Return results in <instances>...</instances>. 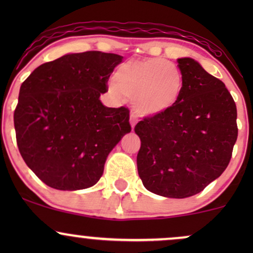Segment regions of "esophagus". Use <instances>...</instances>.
<instances>
[{
  "label": "esophagus",
  "instance_id": "esophagus-1",
  "mask_svg": "<svg viewBox=\"0 0 253 253\" xmlns=\"http://www.w3.org/2000/svg\"><path fill=\"white\" fill-rule=\"evenodd\" d=\"M136 121H138V118L135 117L134 114H130V117H129V123H130V126L132 127H134L135 126V124H136Z\"/></svg>",
  "mask_w": 253,
  "mask_h": 253
}]
</instances>
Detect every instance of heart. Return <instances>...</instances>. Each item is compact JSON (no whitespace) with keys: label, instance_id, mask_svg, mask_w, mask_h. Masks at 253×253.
Instances as JSON below:
<instances>
[{"label":"heart","instance_id":"obj_1","mask_svg":"<svg viewBox=\"0 0 253 253\" xmlns=\"http://www.w3.org/2000/svg\"><path fill=\"white\" fill-rule=\"evenodd\" d=\"M110 90L130 100L140 117H156L172 108L183 90L178 66L163 58L126 62L114 72Z\"/></svg>","mask_w":253,"mask_h":253}]
</instances>
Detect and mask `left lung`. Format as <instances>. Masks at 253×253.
<instances>
[{"label":"left lung","instance_id":"left-lung-1","mask_svg":"<svg viewBox=\"0 0 253 253\" xmlns=\"http://www.w3.org/2000/svg\"><path fill=\"white\" fill-rule=\"evenodd\" d=\"M183 90L172 108L136 124L139 177L171 199L199 194L225 171L237 141V107L221 81L193 58L177 59Z\"/></svg>","mask_w":253,"mask_h":253}]
</instances>
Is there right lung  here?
<instances>
[{
  "mask_svg": "<svg viewBox=\"0 0 253 253\" xmlns=\"http://www.w3.org/2000/svg\"><path fill=\"white\" fill-rule=\"evenodd\" d=\"M123 56L68 53L38 66L21 84L14 112L16 143L27 167L48 187L96 184L110 151L130 132L129 110L101 102Z\"/></svg>",
  "mask_w": 253,
  "mask_h": 253,
  "instance_id": "add662e5",
  "label": "right lung"
}]
</instances>
